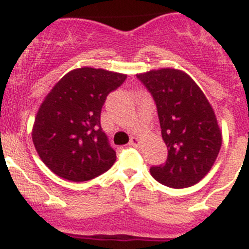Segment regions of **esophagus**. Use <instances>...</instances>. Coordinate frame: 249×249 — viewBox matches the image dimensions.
Segmentation results:
<instances>
[{"label":"esophagus","instance_id":"esophagus-1","mask_svg":"<svg viewBox=\"0 0 249 249\" xmlns=\"http://www.w3.org/2000/svg\"><path fill=\"white\" fill-rule=\"evenodd\" d=\"M130 145L138 147L139 145H140V139H139L138 136H133V138L130 139Z\"/></svg>","mask_w":249,"mask_h":249}]
</instances>
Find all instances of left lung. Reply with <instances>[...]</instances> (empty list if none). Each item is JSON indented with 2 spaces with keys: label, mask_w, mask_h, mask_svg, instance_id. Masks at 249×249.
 <instances>
[{
  "label": "left lung",
  "mask_w": 249,
  "mask_h": 249,
  "mask_svg": "<svg viewBox=\"0 0 249 249\" xmlns=\"http://www.w3.org/2000/svg\"><path fill=\"white\" fill-rule=\"evenodd\" d=\"M136 77L155 100L161 135L169 150L166 162L150 169L151 176L172 189L200 182L222 145L212 105L194 79L178 69L161 68Z\"/></svg>",
  "instance_id": "left-lung-1"
}]
</instances>
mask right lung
Returning <instances> with one entry per match:
<instances>
[{"label":"right lung","mask_w":249,"mask_h":249,"mask_svg":"<svg viewBox=\"0 0 249 249\" xmlns=\"http://www.w3.org/2000/svg\"><path fill=\"white\" fill-rule=\"evenodd\" d=\"M126 75L90 67L67 73L36 115L32 140L41 160L59 178L82 182L108 171L116 154L100 125L110 91Z\"/></svg>","instance_id":"add662e5"}]
</instances>
